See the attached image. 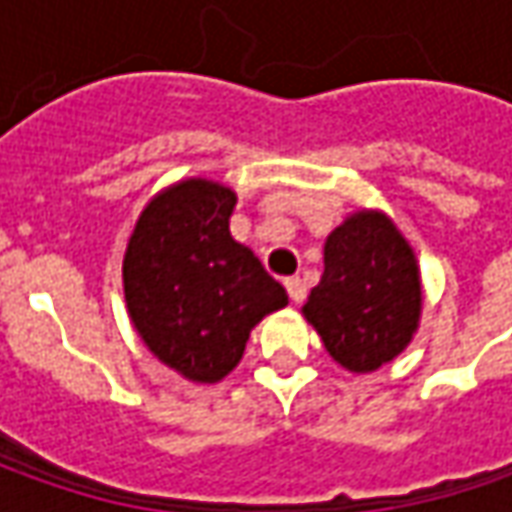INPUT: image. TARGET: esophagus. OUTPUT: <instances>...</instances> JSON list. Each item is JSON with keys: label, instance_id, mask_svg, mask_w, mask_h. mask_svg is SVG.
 Here are the masks:
<instances>
[{"label": "esophagus", "instance_id": "34e87169", "mask_svg": "<svg viewBox=\"0 0 512 512\" xmlns=\"http://www.w3.org/2000/svg\"><path fill=\"white\" fill-rule=\"evenodd\" d=\"M285 287H287V296H290V302H305L307 296V287L305 282L299 279V276H290V279H285Z\"/></svg>", "mask_w": 512, "mask_h": 512}]
</instances>
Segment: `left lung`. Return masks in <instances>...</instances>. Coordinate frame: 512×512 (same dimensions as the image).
Here are the masks:
<instances>
[{
  "label": "left lung",
  "instance_id": "left-lung-1",
  "mask_svg": "<svg viewBox=\"0 0 512 512\" xmlns=\"http://www.w3.org/2000/svg\"><path fill=\"white\" fill-rule=\"evenodd\" d=\"M327 353L353 373L399 356L422 310L419 267L382 213H356L325 242V273L302 307Z\"/></svg>",
  "mask_w": 512,
  "mask_h": 512
}]
</instances>
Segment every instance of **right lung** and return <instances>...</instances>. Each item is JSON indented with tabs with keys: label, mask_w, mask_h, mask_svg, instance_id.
<instances>
[{
	"label": "right lung",
	"mask_w": 512,
	"mask_h": 512,
	"mask_svg": "<svg viewBox=\"0 0 512 512\" xmlns=\"http://www.w3.org/2000/svg\"><path fill=\"white\" fill-rule=\"evenodd\" d=\"M236 193L190 179L159 193L125 253L133 325L162 362L193 382H219L239 364L250 330L287 305L285 287L239 245L227 219Z\"/></svg>",
	"instance_id": "obj_1"
}]
</instances>
